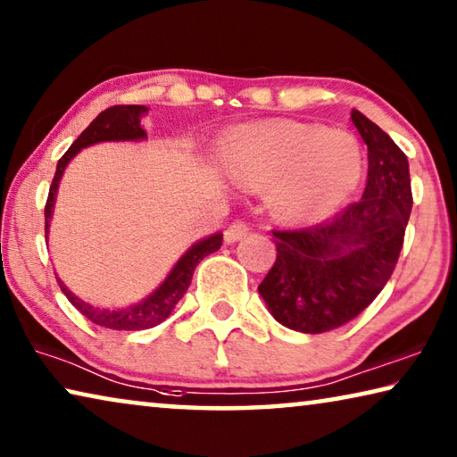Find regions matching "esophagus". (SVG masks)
Segmentation results:
<instances>
[{"instance_id": "obj_1", "label": "esophagus", "mask_w": 457, "mask_h": 457, "mask_svg": "<svg viewBox=\"0 0 457 457\" xmlns=\"http://www.w3.org/2000/svg\"><path fill=\"white\" fill-rule=\"evenodd\" d=\"M249 224L243 222V220H237L233 224H228V228L224 230V241H227L228 245H233L237 241H241V238H245L249 235Z\"/></svg>"}]
</instances>
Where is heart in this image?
<instances>
[{
	"label": "heart",
	"mask_w": 457,
	"mask_h": 457,
	"mask_svg": "<svg viewBox=\"0 0 457 457\" xmlns=\"http://www.w3.org/2000/svg\"><path fill=\"white\" fill-rule=\"evenodd\" d=\"M224 165L245 186H273V212L287 222L333 212L360 184L363 170L353 137L298 122L241 132L224 149Z\"/></svg>",
	"instance_id": "b5f03b06"
}]
</instances>
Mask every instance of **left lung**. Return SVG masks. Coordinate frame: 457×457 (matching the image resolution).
<instances>
[{"label":"left lung","instance_id":"1","mask_svg":"<svg viewBox=\"0 0 457 457\" xmlns=\"http://www.w3.org/2000/svg\"><path fill=\"white\" fill-rule=\"evenodd\" d=\"M368 145L363 195L312 227L273 228L278 257L259 284L270 312L300 333H327L374 302L398 263L412 208L409 161L380 126L351 110Z\"/></svg>","mask_w":457,"mask_h":457}]
</instances>
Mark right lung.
<instances>
[{"label": "right lung", "instance_id": "add662e5", "mask_svg": "<svg viewBox=\"0 0 457 457\" xmlns=\"http://www.w3.org/2000/svg\"><path fill=\"white\" fill-rule=\"evenodd\" d=\"M146 112L143 106H112L108 110H104L100 116L91 122L86 130L77 137L75 143L69 146V151L59 159L57 171H54L51 189H48V198L45 204V233H48V220H51L53 214V206H54V194H57L59 187V179L69 161H71L77 153H79L83 146H89L94 143H102V140H137V138H145L146 132L140 126V114ZM222 245V235H212L204 238V241L195 243L192 249H189L184 257L175 263V268L171 270L170 276L163 284H161L159 290L153 294V296L146 298L145 302H140L137 306L126 308V311H97V308L86 304V302L73 296L71 292L67 290L65 286H59L62 294H65L67 300L79 311L83 317L89 319L96 325L106 327V328H114V331H143V328H153L157 327L159 322H163L167 317H170L175 304L184 296L189 282H192L194 270L202 259L210 253L219 251Z\"/></svg>", "mask_w": 457, "mask_h": 457}]
</instances>
